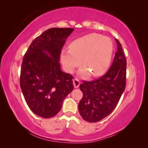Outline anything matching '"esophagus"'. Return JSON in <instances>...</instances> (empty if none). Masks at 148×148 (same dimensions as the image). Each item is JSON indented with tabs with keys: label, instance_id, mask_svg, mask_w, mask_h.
Here are the masks:
<instances>
[{
	"label": "esophagus",
	"instance_id": "esophagus-1",
	"mask_svg": "<svg viewBox=\"0 0 148 148\" xmlns=\"http://www.w3.org/2000/svg\"><path fill=\"white\" fill-rule=\"evenodd\" d=\"M73 84L75 88H77L80 85V81L77 78H75V79H73Z\"/></svg>",
	"mask_w": 148,
	"mask_h": 148
}]
</instances>
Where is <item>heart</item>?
<instances>
[{
  "label": "heart",
  "instance_id": "1",
  "mask_svg": "<svg viewBox=\"0 0 148 148\" xmlns=\"http://www.w3.org/2000/svg\"><path fill=\"white\" fill-rule=\"evenodd\" d=\"M113 52L111 39L99 34H90L74 40L69 49H63L60 59L65 71L71 73L80 65L81 60L84 67L79 74L85 77L92 72L93 76H99L108 70Z\"/></svg>",
  "mask_w": 148,
  "mask_h": 148
}]
</instances>
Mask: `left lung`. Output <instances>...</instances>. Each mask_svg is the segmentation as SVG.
<instances>
[{"label": "left lung", "mask_w": 148, "mask_h": 148, "mask_svg": "<svg viewBox=\"0 0 148 148\" xmlns=\"http://www.w3.org/2000/svg\"><path fill=\"white\" fill-rule=\"evenodd\" d=\"M115 39L118 50L109 71L99 79L83 81L79 86L83 96L78 109L86 121H99L111 114L125 89L127 60L121 45Z\"/></svg>", "instance_id": "obj_1"}]
</instances>
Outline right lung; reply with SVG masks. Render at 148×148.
I'll list each match as a JSON object with an SVG mask.
<instances>
[{"label":"right lung","instance_id":"1","mask_svg":"<svg viewBox=\"0 0 148 148\" xmlns=\"http://www.w3.org/2000/svg\"><path fill=\"white\" fill-rule=\"evenodd\" d=\"M74 29L51 28L31 43L24 55L20 87L28 106L45 118L55 116L74 89L71 75L62 72L60 58L62 47Z\"/></svg>","mask_w":148,"mask_h":148}]
</instances>
